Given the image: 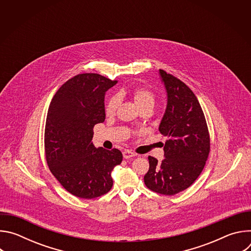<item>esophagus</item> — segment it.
I'll use <instances>...</instances> for the list:
<instances>
[{
	"mask_svg": "<svg viewBox=\"0 0 251 251\" xmlns=\"http://www.w3.org/2000/svg\"><path fill=\"white\" fill-rule=\"evenodd\" d=\"M135 156H136L135 153H133V152H131V151H129V150H125V151L123 152V157H124V159H130V158L135 157Z\"/></svg>",
	"mask_w": 251,
	"mask_h": 251,
	"instance_id": "1",
	"label": "esophagus"
}]
</instances>
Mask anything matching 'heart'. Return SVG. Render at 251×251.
Here are the masks:
<instances>
[{
	"instance_id": "1",
	"label": "heart",
	"mask_w": 251,
	"mask_h": 251,
	"mask_svg": "<svg viewBox=\"0 0 251 251\" xmlns=\"http://www.w3.org/2000/svg\"><path fill=\"white\" fill-rule=\"evenodd\" d=\"M122 93V92H121ZM138 109L143 106L151 105L153 106L155 103V95L152 91L145 87H136L130 92ZM118 106V98L116 96H112L107 100L105 104V113L106 115H113L117 109Z\"/></svg>"
}]
</instances>
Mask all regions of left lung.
Returning a JSON list of instances; mask_svg holds the SVG:
<instances>
[{
    "mask_svg": "<svg viewBox=\"0 0 251 251\" xmlns=\"http://www.w3.org/2000/svg\"><path fill=\"white\" fill-rule=\"evenodd\" d=\"M159 75L167 92V108L159 131L168 137L162 162L149 156L144 182L151 191L173 196L188 189L201 175L210 143L206 121L194 92L165 70Z\"/></svg>",
    "mask_w": 251,
    "mask_h": 251,
    "instance_id": "obj_1",
    "label": "left lung"
}]
</instances>
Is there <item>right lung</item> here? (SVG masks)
Listing matches in <instances>:
<instances>
[{
	"instance_id": "add662e5",
	"label": "right lung",
	"mask_w": 251,
	"mask_h": 251,
	"mask_svg": "<svg viewBox=\"0 0 251 251\" xmlns=\"http://www.w3.org/2000/svg\"><path fill=\"white\" fill-rule=\"evenodd\" d=\"M97 74L78 75L54 94L45 130L46 158L51 174L71 195L94 199L108 193L111 172L123 159L118 149H96L93 127L105 120V92L114 86Z\"/></svg>"
}]
</instances>
